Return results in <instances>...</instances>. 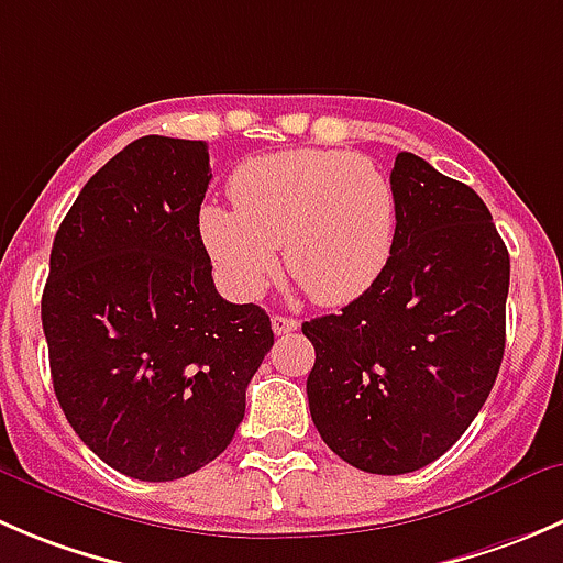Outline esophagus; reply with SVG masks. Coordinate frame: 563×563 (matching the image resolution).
<instances>
[{"instance_id":"obj_1","label":"esophagus","mask_w":563,"mask_h":563,"mask_svg":"<svg viewBox=\"0 0 563 563\" xmlns=\"http://www.w3.org/2000/svg\"><path fill=\"white\" fill-rule=\"evenodd\" d=\"M297 327L299 321L291 319V316H280V313L272 316V330H275V335H288V332H294Z\"/></svg>"}]
</instances>
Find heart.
I'll return each instance as SVG.
<instances>
[{
  "label": "heart",
  "instance_id": "heart-1",
  "mask_svg": "<svg viewBox=\"0 0 563 563\" xmlns=\"http://www.w3.org/2000/svg\"><path fill=\"white\" fill-rule=\"evenodd\" d=\"M233 209L203 206L200 236L236 297L255 299L283 266L319 305H346L385 272L396 244V192L346 151L258 156L231 181Z\"/></svg>",
  "mask_w": 563,
  "mask_h": 563
}]
</instances>
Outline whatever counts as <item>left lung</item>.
<instances>
[{
	"label": "left lung",
	"instance_id": "left-lung-1",
	"mask_svg": "<svg viewBox=\"0 0 563 563\" xmlns=\"http://www.w3.org/2000/svg\"><path fill=\"white\" fill-rule=\"evenodd\" d=\"M396 244L374 286L302 324L310 418L352 467L398 476L440 460L487 401L506 346L509 250L467 184L401 154Z\"/></svg>",
	"mask_w": 563,
	"mask_h": 563
}]
</instances>
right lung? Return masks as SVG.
Returning a JSON list of instances; mask_svg holds the SVG:
<instances>
[{
    "instance_id": "add662e5",
    "label": "right lung",
    "mask_w": 563,
    "mask_h": 563,
    "mask_svg": "<svg viewBox=\"0 0 563 563\" xmlns=\"http://www.w3.org/2000/svg\"><path fill=\"white\" fill-rule=\"evenodd\" d=\"M203 140L140 136L54 236L41 319L57 401L81 443L140 482H173L231 445L275 335L217 294L200 239Z\"/></svg>"
}]
</instances>
